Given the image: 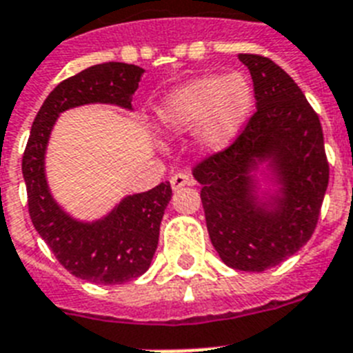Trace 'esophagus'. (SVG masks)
I'll return each mask as SVG.
<instances>
[{
    "label": "esophagus",
    "mask_w": 353,
    "mask_h": 353,
    "mask_svg": "<svg viewBox=\"0 0 353 353\" xmlns=\"http://www.w3.org/2000/svg\"><path fill=\"white\" fill-rule=\"evenodd\" d=\"M190 185H194V179H192L188 174L177 172V174H174V176L170 177L172 190H179V188H183V186H190Z\"/></svg>",
    "instance_id": "34e87169"
}]
</instances>
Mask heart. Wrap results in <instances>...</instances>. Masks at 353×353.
I'll return each instance as SVG.
<instances>
[{
	"instance_id": "heart-1",
	"label": "heart",
	"mask_w": 353,
	"mask_h": 353,
	"mask_svg": "<svg viewBox=\"0 0 353 353\" xmlns=\"http://www.w3.org/2000/svg\"><path fill=\"white\" fill-rule=\"evenodd\" d=\"M253 85L241 71L192 79L163 97L156 118L163 131L195 132L203 149L221 150L232 143L250 118Z\"/></svg>"
}]
</instances>
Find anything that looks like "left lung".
<instances>
[{"label": "left lung", "mask_w": 353, "mask_h": 353, "mask_svg": "<svg viewBox=\"0 0 353 353\" xmlns=\"http://www.w3.org/2000/svg\"><path fill=\"white\" fill-rule=\"evenodd\" d=\"M253 79L256 111L228 149L194 167L203 185L210 241L222 262L260 272L282 263L312 236L328 186L319 118L303 91L271 59L239 53ZM272 170L279 188L260 196L253 171Z\"/></svg>", "instance_id": "8db88e82"}]
</instances>
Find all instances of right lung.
I'll return each mask as SVG.
<instances>
[{
    "instance_id": "1",
    "label": "right lung",
    "mask_w": 353,
    "mask_h": 353,
    "mask_svg": "<svg viewBox=\"0 0 353 353\" xmlns=\"http://www.w3.org/2000/svg\"><path fill=\"white\" fill-rule=\"evenodd\" d=\"M143 68L103 62L70 77L41 105L23 154V177L28 213L55 259L77 278L118 285L141 276L150 268L159 241V224L172 197L170 183L127 195L105 217L82 222L70 217L50 194L44 154L59 114L85 103H114L132 109Z\"/></svg>"
}]
</instances>
